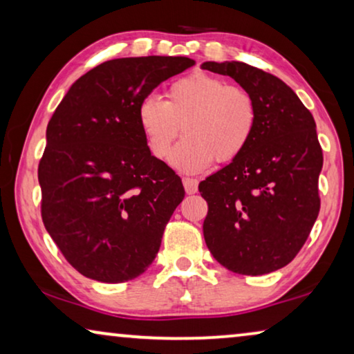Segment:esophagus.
Returning <instances> with one entry per match:
<instances>
[{"label": "esophagus", "instance_id": "1", "mask_svg": "<svg viewBox=\"0 0 354 354\" xmlns=\"http://www.w3.org/2000/svg\"><path fill=\"white\" fill-rule=\"evenodd\" d=\"M182 182H183V187H185V192L188 193V195H193V193L198 192V180H196V178L183 177Z\"/></svg>", "mask_w": 354, "mask_h": 354}]
</instances>
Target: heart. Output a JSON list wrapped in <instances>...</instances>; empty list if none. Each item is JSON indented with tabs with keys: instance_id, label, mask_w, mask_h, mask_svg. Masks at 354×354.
Masks as SVG:
<instances>
[{
	"instance_id": "1",
	"label": "heart",
	"mask_w": 354,
	"mask_h": 354,
	"mask_svg": "<svg viewBox=\"0 0 354 354\" xmlns=\"http://www.w3.org/2000/svg\"><path fill=\"white\" fill-rule=\"evenodd\" d=\"M137 120L158 159L169 156L182 127L185 138L174 148L171 164L180 172L198 174L214 159L230 162L245 151L258 124V106L248 90L195 72L172 82L166 101L142 100Z\"/></svg>"
}]
</instances>
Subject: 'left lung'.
Listing matches in <instances>:
<instances>
[{"mask_svg":"<svg viewBox=\"0 0 354 354\" xmlns=\"http://www.w3.org/2000/svg\"><path fill=\"white\" fill-rule=\"evenodd\" d=\"M201 67L232 77L258 106L245 151L198 187L207 201L205 241L232 272H274L303 248L321 209L324 158L316 122L297 93L269 72L236 61Z\"/></svg>","mask_w":354,"mask_h":354,"instance_id":"obj_1","label":"left lung"}]
</instances>
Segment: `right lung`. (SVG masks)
<instances>
[{
  "instance_id": "obj_1",
  "label": "right lung",
  "mask_w": 354,
  "mask_h": 354,
  "mask_svg": "<svg viewBox=\"0 0 354 354\" xmlns=\"http://www.w3.org/2000/svg\"><path fill=\"white\" fill-rule=\"evenodd\" d=\"M190 57L106 61L71 86L48 122L38 164L41 219L62 256L85 277L120 283L156 258L180 177L151 156L137 109Z\"/></svg>"
}]
</instances>
